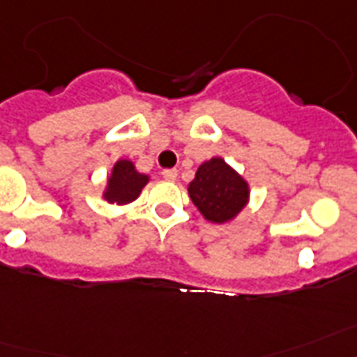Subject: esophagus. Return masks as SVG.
Wrapping results in <instances>:
<instances>
[{"instance_id": "obj_1", "label": "esophagus", "mask_w": 357, "mask_h": 357, "mask_svg": "<svg viewBox=\"0 0 357 357\" xmlns=\"http://www.w3.org/2000/svg\"><path fill=\"white\" fill-rule=\"evenodd\" d=\"M162 176H164L166 181H175L176 169H164V172H162Z\"/></svg>"}]
</instances>
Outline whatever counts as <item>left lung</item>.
I'll use <instances>...</instances> for the list:
<instances>
[{
	"label": "left lung",
	"instance_id": "8db88e82",
	"mask_svg": "<svg viewBox=\"0 0 357 357\" xmlns=\"http://www.w3.org/2000/svg\"><path fill=\"white\" fill-rule=\"evenodd\" d=\"M190 199L211 222H226L248 202V184L222 158H211L190 182Z\"/></svg>",
	"mask_w": 357,
	"mask_h": 357
}]
</instances>
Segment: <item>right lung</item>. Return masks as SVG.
Segmentation results:
<instances>
[{"instance_id":"obj_1","label":"right lung","mask_w":357,"mask_h":357,"mask_svg":"<svg viewBox=\"0 0 357 357\" xmlns=\"http://www.w3.org/2000/svg\"><path fill=\"white\" fill-rule=\"evenodd\" d=\"M149 181L146 175L138 173L129 160H119L114 164L111 178H109L105 199L116 204H128L138 197L146 182Z\"/></svg>"}]
</instances>
